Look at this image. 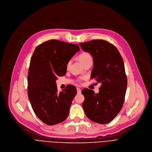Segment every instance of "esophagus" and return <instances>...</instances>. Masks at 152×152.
<instances>
[{
  "mask_svg": "<svg viewBox=\"0 0 152 152\" xmlns=\"http://www.w3.org/2000/svg\"><path fill=\"white\" fill-rule=\"evenodd\" d=\"M76 90H77V94H80V93H81V90H80L79 88L77 87Z\"/></svg>",
  "mask_w": 152,
  "mask_h": 152,
  "instance_id": "obj_1",
  "label": "esophagus"
}]
</instances>
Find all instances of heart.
Returning <instances> with one entry per match:
<instances>
[{"label":"heart","instance_id":"b5f03b06","mask_svg":"<svg viewBox=\"0 0 152 152\" xmlns=\"http://www.w3.org/2000/svg\"><path fill=\"white\" fill-rule=\"evenodd\" d=\"M78 58L80 62L83 65H84V64H86V62L90 61V60H92V57L91 56V55L87 53V52H83L80 53L79 56H78ZM72 63V60H69L68 61L67 64H66V68H69V66H70V64ZM83 78H79L77 79V82H80Z\"/></svg>","mask_w":152,"mask_h":152}]
</instances>
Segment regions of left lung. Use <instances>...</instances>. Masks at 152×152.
<instances>
[{
    "label": "left lung",
    "instance_id": "left-lung-1",
    "mask_svg": "<svg viewBox=\"0 0 152 152\" xmlns=\"http://www.w3.org/2000/svg\"><path fill=\"white\" fill-rule=\"evenodd\" d=\"M79 45L93 56L91 79L102 84L98 94L83 90L84 113L92 122L109 123L122 109L126 94L127 77L123 58L117 48L106 40L93 39Z\"/></svg>",
    "mask_w": 152,
    "mask_h": 152
}]
</instances>
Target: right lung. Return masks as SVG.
<instances>
[{
    "mask_svg": "<svg viewBox=\"0 0 152 152\" xmlns=\"http://www.w3.org/2000/svg\"><path fill=\"white\" fill-rule=\"evenodd\" d=\"M79 49L77 45L50 39L39 45L32 56L28 97L35 115L48 125L61 123L68 116L76 88L69 85L58 93L56 80L65 75L68 61Z\"/></svg>",
    "mask_w": 152,
    "mask_h": 152,
    "instance_id": "right-lung-1",
    "label": "right lung"
}]
</instances>
